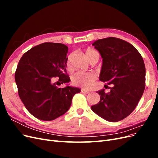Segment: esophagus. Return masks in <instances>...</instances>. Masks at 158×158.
<instances>
[{
	"instance_id": "1",
	"label": "esophagus",
	"mask_w": 158,
	"mask_h": 158,
	"mask_svg": "<svg viewBox=\"0 0 158 158\" xmlns=\"http://www.w3.org/2000/svg\"><path fill=\"white\" fill-rule=\"evenodd\" d=\"M81 92H82V93H84V94H88L90 93V92H89V91H88V90H86V89H82V90H81Z\"/></svg>"
}]
</instances>
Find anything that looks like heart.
<instances>
[{
	"label": "heart",
	"mask_w": 158,
	"mask_h": 158,
	"mask_svg": "<svg viewBox=\"0 0 158 158\" xmlns=\"http://www.w3.org/2000/svg\"><path fill=\"white\" fill-rule=\"evenodd\" d=\"M97 51L92 49H88L85 51V56L88 59V57L94 53H97ZM71 56H69L67 59V67L71 69L70 63ZM97 76L94 72H82V73H76L72 78V82L76 85L83 88H89L92 86L94 81L96 80Z\"/></svg>",
	"instance_id": "b5f03b06"
}]
</instances>
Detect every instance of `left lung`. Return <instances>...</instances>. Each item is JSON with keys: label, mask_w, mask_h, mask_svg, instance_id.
<instances>
[{"label": "left lung", "mask_w": 158, "mask_h": 158, "mask_svg": "<svg viewBox=\"0 0 158 158\" xmlns=\"http://www.w3.org/2000/svg\"><path fill=\"white\" fill-rule=\"evenodd\" d=\"M92 45L102 58L99 80L113 85L108 93L98 91L100 101L91 108L105 120L119 121L134 111L144 93V60L135 47L118 38L99 40Z\"/></svg>", "instance_id": "8db88e82"}]
</instances>
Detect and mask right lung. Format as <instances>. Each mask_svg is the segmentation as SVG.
<instances>
[{"mask_svg": "<svg viewBox=\"0 0 158 158\" xmlns=\"http://www.w3.org/2000/svg\"><path fill=\"white\" fill-rule=\"evenodd\" d=\"M68 49L62 44L44 43L27 51L18 63L15 81L19 96L27 111L40 120L50 121L63 115L81 91L67 84L58 87L70 81L66 74Z\"/></svg>", "mask_w": 158, "mask_h": 158, "instance_id": "right-lung-1", "label": "right lung"}]
</instances>
